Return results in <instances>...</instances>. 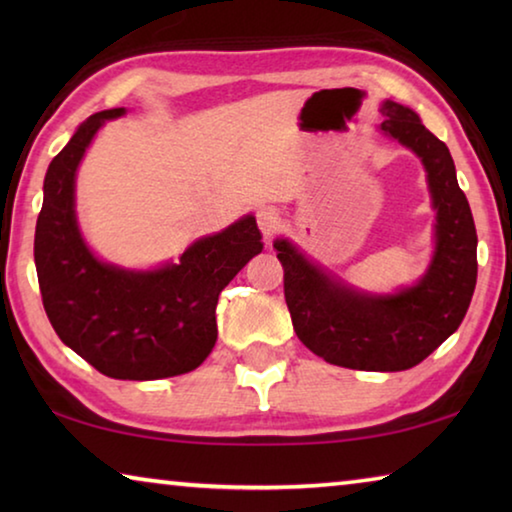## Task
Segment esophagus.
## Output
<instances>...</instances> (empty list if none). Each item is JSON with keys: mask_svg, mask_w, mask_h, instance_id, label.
Wrapping results in <instances>:
<instances>
[{"mask_svg": "<svg viewBox=\"0 0 512 512\" xmlns=\"http://www.w3.org/2000/svg\"><path fill=\"white\" fill-rule=\"evenodd\" d=\"M280 223H282L280 212H277L275 207H262V210L257 212V225H259V230H262L266 241H271L275 232L280 230Z\"/></svg>", "mask_w": 512, "mask_h": 512, "instance_id": "obj_1", "label": "esophagus"}]
</instances>
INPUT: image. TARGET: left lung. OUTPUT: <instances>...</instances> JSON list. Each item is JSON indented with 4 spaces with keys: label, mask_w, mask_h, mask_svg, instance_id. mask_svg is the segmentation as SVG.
<instances>
[{
    "label": "left lung",
    "mask_w": 512,
    "mask_h": 512,
    "mask_svg": "<svg viewBox=\"0 0 512 512\" xmlns=\"http://www.w3.org/2000/svg\"><path fill=\"white\" fill-rule=\"evenodd\" d=\"M379 112V131L418 155L427 173L436 221L424 275L395 293H370L343 282L289 239L277 237L273 248L298 339L334 366L397 372L418 366L463 323L476 287V228L445 142L409 106L386 99Z\"/></svg>",
    "instance_id": "8db88e82"
}]
</instances>
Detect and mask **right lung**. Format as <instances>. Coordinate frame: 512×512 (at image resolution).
I'll return each instance as SVG.
<instances>
[{
    "label": "right lung",
    "instance_id": "1",
    "mask_svg": "<svg viewBox=\"0 0 512 512\" xmlns=\"http://www.w3.org/2000/svg\"><path fill=\"white\" fill-rule=\"evenodd\" d=\"M126 108L101 110L51 160L33 257L42 305L67 348L112 379L151 381L201 366L216 343V302L262 253L253 214L196 239L178 262L137 271L103 262L76 219V171L94 135Z\"/></svg>",
    "mask_w": 512,
    "mask_h": 512
}]
</instances>
